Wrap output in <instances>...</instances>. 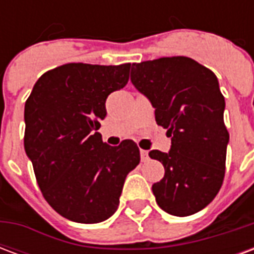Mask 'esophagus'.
<instances>
[{
  "instance_id": "obj_1",
  "label": "esophagus",
  "mask_w": 254,
  "mask_h": 254,
  "mask_svg": "<svg viewBox=\"0 0 254 254\" xmlns=\"http://www.w3.org/2000/svg\"><path fill=\"white\" fill-rule=\"evenodd\" d=\"M140 156H141V162H148L149 160L148 151H144V149H141V151H140Z\"/></svg>"
}]
</instances>
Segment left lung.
<instances>
[{"instance_id":"8db88e82","label":"left lung","mask_w":254,"mask_h":254,"mask_svg":"<svg viewBox=\"0 0 254 254\" xmlns=\"http://www.w3.org/2000/svg\"><path fill=\"white\" fill-rule=\"evenodd\" d=\"M130 81L171 137L169 152H149L165 166V177L152 185L158 205L174 216L201 211L223 184L230 138L218 77L191 58L165 57L133 64Z\"/></svg>"}]
</instances>
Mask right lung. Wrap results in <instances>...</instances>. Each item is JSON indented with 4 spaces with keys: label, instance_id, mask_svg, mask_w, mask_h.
<instances>
[{
    "label": "right lung",
    "instance_id": "obj_1",
    "mask_svg": "<svg viewBox=\"0 0 254 254\" xmlns=\"http://www.w3.org/2000/svg\"><path fill=\"white\" fill-rule=\"evenodd\" d=\"M130 64H66L38 78L24 107V148L46 201L77 223L116 212L127 173L140 163L132 140L102 141L107 96L124 88Z\"/></svg>",
    "mask_w": 254,
    "mask_h": 254
}]
</instances>
